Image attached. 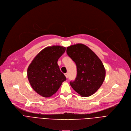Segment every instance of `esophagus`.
<instances>
[{
	"instance_id": "1",
	"label": "esophagus",
	"mask_w": 131,
	"mask_h": 131,
	"mask_svg": "<svg viewBox=\"0 0 131 131\" xmlns=\"http://www.w3.org/2000/svg\"><path fill=\"white\" fill-rule=\"evenodd\" d=\"M64 75H65L66 77L67 78H68V73H65Z\"/></svg>"
}]
</instances>
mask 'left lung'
Wrapping results in <instances>:
<instances>
[{"label":"left lung","instance_id":"1","mask_svg":"<svg viewBox=\"0 0 131 131\" xmlns=\"http://www.w3.org/2000/svg\"><path fill=\"white\" fill-rule=\"evenodd\" d=\"M67 53L75 63L77 75L70 85L80 95L90 96L102 85L105 69L96 54L86 46L78 43L68 47Z\"/></svg>","mask_w":131,"mask_h":131}]
</instances>
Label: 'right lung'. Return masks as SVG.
<instances>
[{"mask_svg":"<svg viewBox=\"0 0 131 131\" xmlns=\"http://www.w3.org/2000/svg\"><path fill=\"white\" fill-rule=\"evenodd\" d=\"M66 51L60 46L48 47L42 50L33 59L27 70L29 82L32 89L45 97L51 96L66 81L57 63L59 58Z\"/></svg>","mask_w":131,"mask_h":131,"instance_id":"1","label":"right lung"}]
</instances>
